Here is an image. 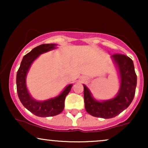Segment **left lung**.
<instances>
[{"mask_svg":"<svg viewBox=\"0 0 148 148\" xmlns=\"http://www.w3.org/2000/svg\"><path fill=\"white\" fill-rule=\"evenodd\" d=\"M111 58L118 69L120 83V89L115 97L98 101L84 85L85 108L89 114L97 118L108 119L117 116L130 106L135 95L137 76L133 60L123 54H114Z\"/></svg>","mask_w":148,"mask_h":148,"instance_id":"8db88e82","label":"left lung"}]
</instances>
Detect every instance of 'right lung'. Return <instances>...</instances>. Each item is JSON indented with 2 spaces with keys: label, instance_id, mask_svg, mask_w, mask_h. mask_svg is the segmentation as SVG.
<instances>
[{
  "label": "right lung",
  "instance_id": "obj_1",
  "mask_svg": "<svg viewBox=\"0 0 148 148\" xmlns=\"http://www.w3.org/2000/svg\"><path fill=\"white\" fill-rule=\"evenodd\" d=\"M56 44H44L34 48L23 56L16 73V90L20 101L25 108L39 117H51L60 114L64 109L66 96L72 87V84H69L60 95L45 101L35 99L28 90L26 76L32 63L40 55L56 49Z\"/></svg>",
  "mask_w": 148,
  "mask_h": 148
}]
</instances>
